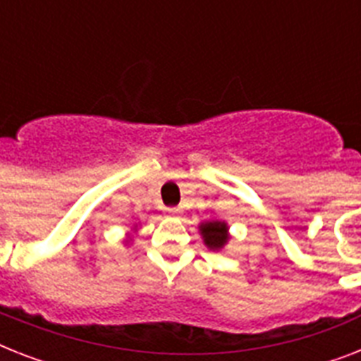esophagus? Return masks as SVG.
Wrapping results in <instances>:
<instances>
[{"instance_id":"esophagus-1","label":"esophagus","mask_w":361,"mask_h":361,"mask_svg":"<svg viewBox=\"0 0 361 361\" xmlns=\"http://www.w3.org/2000/svg\"><path fill=\"white\" fill-rule=\"evenodd\" d=\"M166 214H169V215H178V214H180V209H178V208H166Z\"/></svg>"}]
</instances>
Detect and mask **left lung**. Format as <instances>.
<instances>
[{
    "instance_id": "1",
    "label": "left lung",
    "mask_w": 361,
    "mask_h": 361,
    "mask_svg": "<svg viewBox=\"0 0 361 361\" xmlns=\"http://www.w3.org/2000/svg\"><path fill=\"white\" fill-rule=\"evenodd\" d=\"M200 232L209 249H221L228 240L225 223H206V225H200Z\"/></svg>"
}]
</instances>
